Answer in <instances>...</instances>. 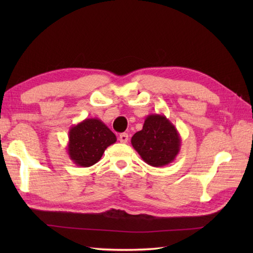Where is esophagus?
<instances>
[{
  "label": "esophagus",
  "instance_id": "esophagus-1",
  "mask_svg": "<svg viewBox=\"0 0 253 253\" xmlns=\"http://www.w3.org/2000/svg\"><path fill=\"white\" fill-rule=\"evenodd\" d=\"M120 141L122 142V143H127V141H128V135L127 133H121L120 135Z\"/></svg>",
  "mask_w": 253,
  "mask_h": 253
}]
</instances>
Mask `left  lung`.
I'll list each match as a JSON object with an SVG mask.
<instances>
[{
    "instance_id": "left-lung-1",
    "label": "left lung",
    "mask_w": 253,
    "mask_h": 253,
    "mask_svg": "<svg viewBox=\"0 0 253 253\" xmlns=\"http://www.w3.org/2000/svg\"><path fill=\"white\" fill-rule=\"evenodd\" d=\"M180 136L165 115L150 114L131 138L133 149L147 164L162 168L173 162L180 150Z\"/></svg>"
}]
</instances>
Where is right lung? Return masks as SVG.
<instances>
[{
    "instance_id": "obj_1",
    "label": "right lung",
    "mask_w": 253,
    "mask_h": 253,
    "mask_svg": "<svg viewBox=\"0 0 253 253\" xmlns=\"http://www.w3.org/2000/svg\"><path fill=\"white\" fill-rule=\"evenodd\" d=\"M116 142V136L99 118H85L68 131L67 153L73 162L89 168L103 155L105 149Z\"/></svg>"
}]
</instances>
